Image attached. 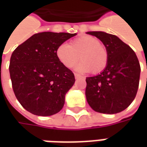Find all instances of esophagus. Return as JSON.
<instances>
[{"instance_id": "1", "label": "esophagus", "mask_w": 147, "mask_h": 147, "mask_svg": "<svg viewBox=\"0 0 147 147\" xmlns=\"http://www.w3.org/2000/svg\"><path fill=\"white\" fill-rule=\"evenodd\" d=\"M75 78H76V80H79V79H81V78H83L82 76H80L79 74L75 73Z\"/></svg>"}]
</instances>
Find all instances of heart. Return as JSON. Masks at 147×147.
I'll return each instance as SVG.
<instances>
[{"instance_id": "b5f03b06", "label": "heart", "mask_w": 147, "mask_h": 147, "mask_svg": "<svg viewBox=\"0 0 147 147\" xmlns=\"http://www.w3.org/2000/svg\"><path fill=\"white\" fill-rule=\"evenodd\" d=\"M58 60L67 68L73 67L80 59L77 69L83 72L98 74L108 64L107 49L94 37L84 35L74 39L70 45L63 43L57 49Z\"/></svg>"}]
</instances>
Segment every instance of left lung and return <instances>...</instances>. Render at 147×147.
<instances>
[{
    "instance_id": "obj_1",
    "label": "left lung",
    "mask_w": 147,
    "mask_h": 147,
    "mask_svg": "<svg viewBox=\"0 0 147 147\" xmlns=\"http://www.w3.org/2000/svg\"><path fill=\"white\" fill-rule=\"evenodd\" d=\"M100 39L109 54L102 73L86 79V101L98 113L114 114L127 109L135 99L140 77L136 53L118 37L102 31H90Z\"/></svg>"
}]
</instances>
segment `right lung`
<instances>
[{
  "label": "right lung",
  "mask_w": 147,
  "mask_h": 147,
  "mask_svg": "<svg viewBox=\"0 0 147 147\" xmlns=\"http://www.w3.org/2000/svg\"><path fill=\"white\" fill-rule=\"evenodd\" d=\"M76 34H34L15 49L9 72L16 98L26 110L37 116L57 113L66 93L75 83L72 71L57 57L58 46Z\"/></svg>",
  "instance_id": "obj_1"
}]
</instances>
